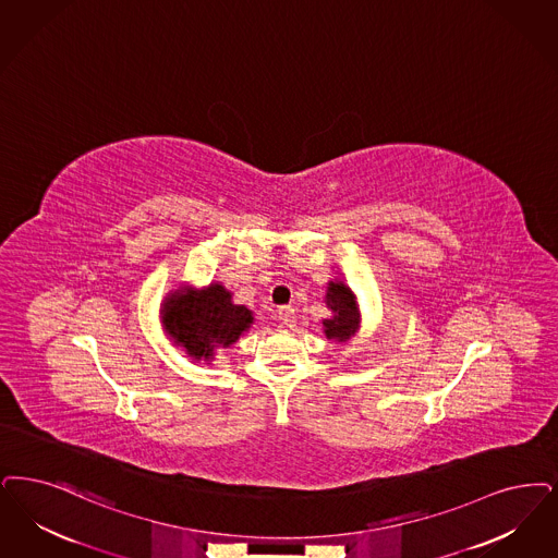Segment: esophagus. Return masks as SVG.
Masks as SVG:
<instances>
[{
	"label": "esophagus",
	"mask_w": 558,
	"mask_h": 558,
	"mask_svg": "<svg viewBox=\"0 0 558 558\" xmlns=\"http://www.w3.org/2000/svg\"><path fill=\"white\" fill-rule=\"evenodd\" d=\"M278 317H280V322H282L284 326H289V328H292V326L296 324V313H294V307H290V305L280 307V310H278Z\"/></svg>",
	"instance_id": "34e87169"
}]
</instances>
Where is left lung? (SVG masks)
Returning a JSON list of instances; mask_svg holds the SVG:
<instances>
[{"mask_svg":"<svg viewBox=\"0 0 558 558\" xmlns=\"http://www.w3.org/2000/svg\"><path fill=\"white\" fill-rule=\"evenodd\" d=\"M326 303L335 312V317L324 322V328H326L324 332L328 338H336L338 342L349 340L359 328V310L353 292L342 282H330Z\"/></svg>","mask_w":558,"mask_h":558,"instance_id":"8db88e82","label":"left lung"}]
</instances>
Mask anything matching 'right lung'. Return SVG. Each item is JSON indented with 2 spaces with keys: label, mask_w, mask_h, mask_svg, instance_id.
<instances>
[{
  "label": "right lung",
  "mask_w": 558,
  "mask_h": 558,
  "mask_svg": "<svg viewBox=\"0 0 558 558\" xmlns=\"http://www.w3.org/2000/svg\"><path fill=\"white\" fill-rule=\"evenodd\" d=\"M161 315L166 332L197 361L214 359L218 347H230L253 324V313L245 305H234L222 284L177 290Z\"/></svg>",
  "instance_id": "right-lung-1"
}]
</instances>
